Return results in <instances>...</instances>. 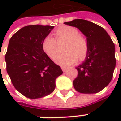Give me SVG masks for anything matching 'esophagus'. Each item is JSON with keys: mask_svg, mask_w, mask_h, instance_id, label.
I'll return each instance as SVG.
<instances>
[{"mask_svg": "<svg viewBox=\"0 0 121 121\" xmlns=\"http://www.w3.org/2000/svg\"><path fill=\"white\" fill-rule=\"evenodd\" d=\"M61 69L63 70V72H67V71L68 68L67 67H61Z\"/></svg>", "mask_w": 121, "mask_h": 121, "instance_id": "esophagus-1", "label": "esophagus"}]
</instances>
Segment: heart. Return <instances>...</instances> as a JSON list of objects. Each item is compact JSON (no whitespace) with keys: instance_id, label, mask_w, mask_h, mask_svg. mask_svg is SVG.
Returning <instances> with one entry per match:
<instances>
[{"instance_id":"heart-1","label":"heart","mask_w":121,"mask_h":121,"mask_svg":"<svg viewBox=\"0 0 121 121\" xmlns=\"http://www.w3.org/2000/svg\"><path fill=\"white\" fill-rule=\"evenodd\" d=\"M54 38L50 35L44 38L42 42V48L44 52L52 59L57 54L56 41H67L65 48L66 53L58 56L55 63L61 66H69L75 63L78 60H83L88 52V42L85 37L79 35V31L71 26H62L54 32Z\"/></svg>"}]
</instances>
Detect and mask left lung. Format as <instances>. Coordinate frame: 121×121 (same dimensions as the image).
I'll return each instance as SVG.
<instances>
[{
	"instance_id": "left-lung-1",
	"label": "left lung",
	"mask_w": 121,
	"mask_h": 121,
	"mask_svg": "<svg viewBox=\"0 0 121 121\" xmlns=\"http://www.w3.org/2000/svg\"><path fill=\"white\" fill-rule=\"evenodd\" d=\"M64 23L78 28L86 35L89 46L85 60L76 67L78 75L73 86L79 93H98L109 84L113 76L114 44L104 28L91 21L77 19Z\"/></svg>"
}]
</instances>
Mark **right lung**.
Returning a JSON list of instances; mask_svg holds the SVG:
<instances>
[{"mask_svg": "<svg viewBox=\"0 0 121 121\" xmlns=\"http://www.w3.org/2000/svg\"><path fill=\"white\" fill-rule=\"evenodd\" d=\"M54 26L31 25L22 27L11 38L5 61L15 88L31 99L50 94L56 79L63 71L42 48V42Z\"/></svg>", "mask_w": 121, "mask_h": 121, "instance_id": "add662e5", "label": "right lung"}]
</instances>
